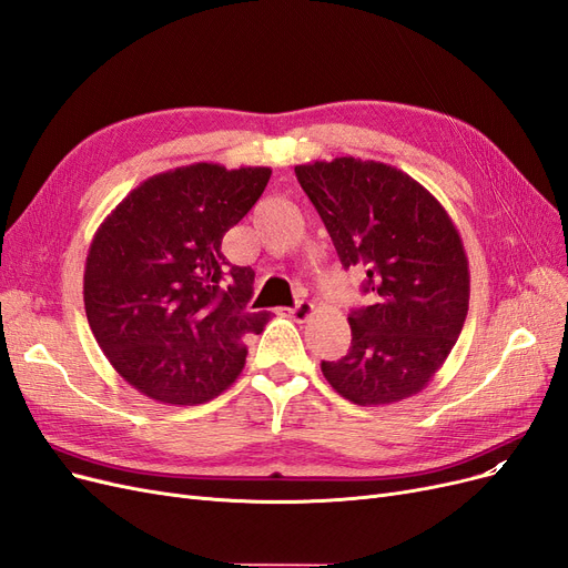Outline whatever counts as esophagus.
Masks as SVG:
<instances>
[{
  "mask_svg": "<svg viewBox=\"0 0 568 568\" xmlns=\"http://www.w3.org/2000/svg\"><path fill=\"white\" fill-rule=\"evenodd\" d=\"M285 313H287V316H290L292 321L304 323V321H308V318H311V313H313V304H308V302H300L297 306L285 308Z\"/></svg>",
  "mask_w": 568,
  "mask_h": 568,
  "instance_id": "34e87169",
  "label": "esophagus"
}]
</instances>
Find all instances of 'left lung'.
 I'll return each mask as SVG.
<instances>
[{
	"label": "left lung",
	"instance_id": "left-lung-1",
	"mask_svg": "<svg viewBox=\"0 0 568 568\" xmlns=\"http://www.w3.org/2000/svg\"><path fill=\"white\" fill-rule=\"evenodd\" d=\"M344 268L367 266L372 304L348 316L351 348L321 365L353 405H393L445 365L470 302L464 241L424 184L382 161L339 156L295 165Z\"/></svg>",
	"mask_w": 568,
	"mask_h": 568
}]
</instances>
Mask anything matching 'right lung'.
Here are the masks:
<instances>
[{
	"mask_svg": "<svg viewBox=\"0 0 568 568\" xmlns=\"http://www.w3.org/2000/svg\"><path fill=\"white\" fill-rule=\"evenodd\" d=\"M271 168L192 163L146 178L98 226L83 306L104 358L163 405H203L239 379L255 271L222 255V239L257 203Z\"/></svg>",
	"mask_w": 568,
	"mask_h": 568,
	"instance_id": "obj_1",
	"label": "right lung"
}]
</instances>
